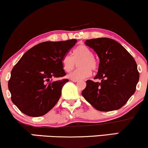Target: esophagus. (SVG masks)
Wrapping results in <instances>:
<instances>
[{"label":"esophagus","instance_id":"obj_1","mask_svg":"<svg viewBox=\"0 0 148 148\" xmlns=\"http://www.w3.org/2000/svg\"><path fill=\"white\" fill-rule=\"evenodd\" d=\"M71 80L72 82H78V79H71Z\"/></svg>","mask_w":148,"mask_h":148}]
</instances>
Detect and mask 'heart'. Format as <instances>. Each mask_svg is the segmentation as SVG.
Listing matches in <instances>:
<instances>
[{
	"label": "heart",
	"mask_w": 148,
	"mask_h": 148,
	"mask_svg": "<svg viewBox=\"0 0 148 148\" xmlns=\"http://www.w3.org/2000/svg\"><path fill=\"white\" fill-rule=\"evenodd\" d=\"M92 51L85 45H79L73 51L72 56L65 55L62 59V67L66 73L71 72L78 62L79 68L67 75L69 79H84L91 75V69L95 71L97 62L93 57Z\"/></svg>",
	"instance_id": "1"
}]
</instances>
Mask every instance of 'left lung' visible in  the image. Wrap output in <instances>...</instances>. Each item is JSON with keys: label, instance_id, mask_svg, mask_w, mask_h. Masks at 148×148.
<instances>
[{"label": "left lung", "instance_id": "8db88e82", "mask_svg": "<svg viewBox=\"0 0 148 148\" xmlns=\"http://www.w3.org/2000/svg\"><path fill=\"white\" fill-rule=\"evenodd\" d=\"M85 45L93 49L99 58L95 79L101 82L87 80L82 95L97 110L121 108L134 93L139 79L135 60L121 44L110 38L87 40Z\"/></svg>", "mask_w": 148, "mask_h": 148}]
</instances>
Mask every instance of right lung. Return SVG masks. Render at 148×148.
I'll return each instance as SVG.
<instances>
[{
	"label": "right lung",
	"mask_w": 148,
	"mask_h": 148,
	"mask_svg": "<svg viewBox=\"0 0 148 148\" xmlns=\"http://www.w3.org/2000/svg\"><path fill=\"white\" fill-rule=\"evenodd\" d=\"M77 40L43 42L33 47L14 66L8 88L12 101L24 114L40 116L56 106L69 79L52 81L66 75L62 59Z\"/></svg>",
	"instance_id": "1"
}]
</instances>
